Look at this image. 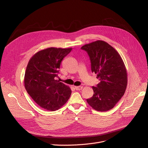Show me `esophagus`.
I'll return each instance as SVG.
<instances>
[{"mask_svg":"<svg viewBox=\"0 0 148 148\" xmlns=\"http://www.w3.org/2000/svg\"><path fill=\"white\" fill-rule=\"evenodd\" d=\"M75 89L76 90H82L83 89V86H75Z\"/></svg>","mask_w":148,"mask_h":148,"instance_id":"1","label":"esophagus"}]
</instances>
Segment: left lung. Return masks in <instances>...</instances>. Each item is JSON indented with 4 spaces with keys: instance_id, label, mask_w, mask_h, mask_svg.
<instances>
[{
    "instance_id": "left-lung-1",
    "label": "left lung",
    "mask_w": 148,
    "mask_h": 148,
    "mask_svg": "<svg viewBox=\"0 0 148 148\" xmlns=\"http://www.w3.org/2000/svg\"><path fill=\"white\" fill-rule=\"evenodd\" d=\"M91 62L92 73L97 74L99 83L92 86L94 95L87 99L95 110L106 112L114 107L125 94L127 73L120 54L107 42L98 40L82 46Z\"/></svg>"
}]
</instances>
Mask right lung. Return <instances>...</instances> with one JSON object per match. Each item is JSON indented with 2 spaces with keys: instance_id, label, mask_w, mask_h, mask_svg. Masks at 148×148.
<instances>
[{
  "instance_id": "add662e5",
  "label": "right lung",
  "mask_w": 148,
  "mask_h": 148,
  "mask_svg": "<svg viewBox=\"0 0 148 148\" xmlns=\"http://www.w3.org/2000/svg\"><path fill=\"white\" fill-rule=\"evenodd\" d=\"M71 50L72 48H47L35 53L28 62L24 80L26 90L45 110H58L71 96L70 88L56 77L62 60Z\"/></svg>"
}]
</instances>
